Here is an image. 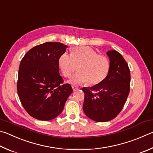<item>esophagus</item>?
I'll use <instances>...</instances> for the list:
<instances>
[{"instance_id":"34e87169","label":"esophagus","mask_w":153,"mask_h":153,"mask_svg":"<svg viewBox=\"0 0 153 153\" xmlns=\"http://www.w3.org/2000/svg\"><path fill=\"white\" fill-rule=\"evenodd\" d=\"M72 89H73L74 91H76L77 90H78L79 88L76 85H72Z\"/></svg>"}]
</instances>
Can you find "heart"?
Listing matches in <instances>:
<instances>
[{
    "mask_svg": "<svg viewBox=\"0 0 153 153\" xmlns=\"http://www.w3.org/2000/svg\"><path fill=\"white\" fill-rule=\"evenodd\" d=\"M58 65L63 76L70 77L78 66L79 72L70 80L74 84L88 83L97 85L106 77L110 62L104 55L89 47H79L71 50V55L63 53L58 59Z\"/></svg>",
    "mask_w": 153,
    "mask_h": 153,
    "instance_id": "obj_1",
    "label": "heart"
}]
</instances>
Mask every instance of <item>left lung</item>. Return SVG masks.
I'll list each match as a JSON object with an SVG mask.
<instances>
[{
  "instance_id": "1",
  "label": "left lung",
  "mask_w": 153,
  "mask_h": 153,
  "mask_svg": "<svg viewBox=\"0 0 153 153\" xmlns=\"http://www.w3.org/2000/svg\"><path fill=\"white\" fill-rule=\"evenodd\" d=\"M110 69L105 78L90 88H82L83 110L89 118L107 122L116 118L126 103L130 91V73L126 61L116 50L106 53Z\"/></svg>"
}]
</instances>
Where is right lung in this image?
<instances>
[{
  "label": "right lung",
  "instance_id": "1",
  "mask_svg": "<svg viewBox=\"0 0 153 153\" xmlns=\"http://www.w3.org/2000/svg\"><path fill=\"white\" fill-rule=\"evenodd\" d=\"M68 46L47 42L33 48L22 59L17 92L27 113L39 120H51L62 112L72 93L70 84L61 85L58 59Z\"/></svg>",
  "mask_w": 153,
  "mask_h": 153
}]
</instances>
